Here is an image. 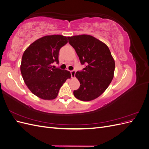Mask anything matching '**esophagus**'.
Masks as SVG:
<instances>
[{
	"instance_id": "esophagus-1",
	"label": "esophagus",
	"mask_w": 149,
	"mask_h": 149,
	"mask_svg": "<svg viewBox=\"0 0 149 149\" xmlns=\"http://www.w3.org/2000/svg\"><path fill=\"white\" fill-rule=\"evenodd\" d=\"M70 73L71 75V78H75V74H76V71L74 70H72L70 71Z\"/></svg>"
}]
</instances>
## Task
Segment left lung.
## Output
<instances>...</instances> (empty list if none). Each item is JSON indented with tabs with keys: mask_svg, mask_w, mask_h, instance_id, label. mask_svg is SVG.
Returning <instances> with one entry per match:
<instances>
[{
	"mask_svg": "<svg viewBox=\"0 0 149 149\" xmlns=\"http://www.w3.org/2000/svg\"><path fill=\"white\" fill-rule=\"evenodd\" d=\"M69 43L79 56L81 65H86L75 76L80 83L74 96L81 101H89L105 91L114 77L115 62L105 43L91 35L68 37Z\"/></svg>",
	"mask_w": 149,
	"mask_h": 149,
	"instance_id": "8db88e82",
	"label": "left lung"
}]
</instances>
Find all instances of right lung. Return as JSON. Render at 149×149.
<instances>
[{
	"label": "right lung",
	"instance_id": "add662e5",
	"mask_svg": "<svg viewBox=\"0 0 149 149\" xmlns=\"http://www.w3.org/2000/svg\"><path fill=\"white\" fill-rule=\"evenodd\" d=\"M67 43V37L63 35H48L37 40L25 49L20 71L26 86L35 96L45 100H54L62 85L71 78L70 71L52 66L54 62L59 63L60 49Z\"/></svg>",
	"mask_w": 149,
	"mask_h": 149
}]
</instances>
